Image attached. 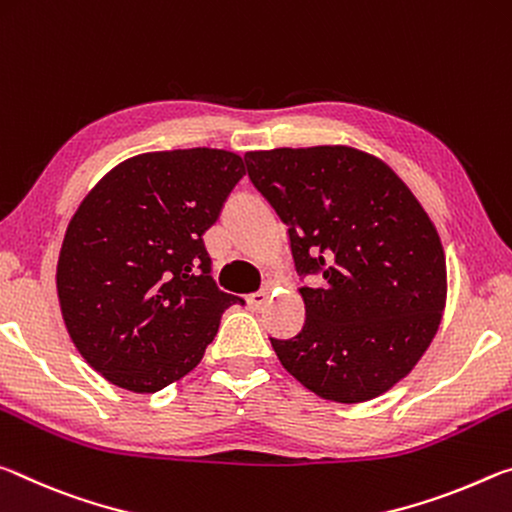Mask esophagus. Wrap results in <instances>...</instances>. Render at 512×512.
Returning <instances> with one entry per match:
<instances>
[{
    "label": "esophagus",
    "mask_w": 512,
    "mask_h": 512,
    "mask_svg": "<svg viewBox=\"0 0 512 512\" xmlns=\"http://www.w3.org/2000/svg\"><path fill=\"white\" fill-rule=\"evenodd\" d=\"M267 299H270V290H261V292H254V295H249L247 297L249 311H261V308L267 304Z\"/></svg>",
    "instance_id": "obj_1"
}]
</instances>
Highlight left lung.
<instances>
[{
  "mask_svg": "<svg viewBox=\"0 0 512 512\" xmlns=\"http://www.w3.org/2000/svg\"><path fill=\"white\" fill-rule=\"evenodd\" d=\"M247 172L288 226L306 324L272 347L295 379L363 404L413 372L447 304V261L429 213L390 165L349 145L247 152Z\"/></svg>",
  "mask_w": 512,
  "mask_h": 512,
  "instance_id": "8db88e82",
  "label": "left lung"
}]
</instances>
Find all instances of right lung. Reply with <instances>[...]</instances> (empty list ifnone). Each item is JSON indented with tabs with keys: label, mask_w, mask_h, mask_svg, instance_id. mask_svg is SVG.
Returning a JSON list of instances; mask_svg holds the SVG:
<instances>
[{
	"label": "right lung",
	"mask_w": 512,
	"mask_h": 512,
	"mask_svg": "<svg viewBox=\"0 0 512 512\" xmlns=\"http://www.w3.org/2000/svg\"><path fill=\"white\" fill-rule=\"evenodd\" d=\"M242 156L195 147L131 156L95 183L67 224L58 306L83 360L117 388L156 392L195 370L226 308L201 236Z\"/></svg>",
	"instance_id": "1"
}]
</instances>
